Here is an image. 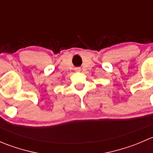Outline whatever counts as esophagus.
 <instances>
[{"instance_id":"obj_1","label":"esophagus","mask_w":153,"mask_h":153,"mask_svg":"<svg viewBox=\"0 0 153 153\" xmlns=\"http://www.w3.org/2000/svg\"><path fill=\"white\" fill-rule=\"evenodd\" d=\"M75 71H76V72H80V71H81V68L76 67L75 68Z\"/></svg>"}]
</instances>
